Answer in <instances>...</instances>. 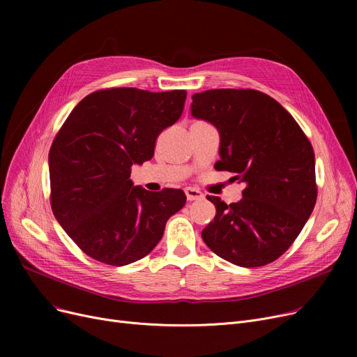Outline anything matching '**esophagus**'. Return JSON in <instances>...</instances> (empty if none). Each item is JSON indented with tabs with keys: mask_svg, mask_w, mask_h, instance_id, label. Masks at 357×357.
Returning <instances> with one entry per match:
<instances>
[{
	"mask_svg": "<svg viewBox=\"0 0 357 357\" xmlns=\"http://www.w3.org/2000/svg\"><path fill=\"white\" fill-rule=\"evenodd\" d=\"M185 195H186V199L188 201H198V199H202L204 195L199 190H195V188H185Z\"/></svg>",
	"mask_w": 357,
	"mask_h": 357,
	"instance_id": "1",
	"label": "esophagus"
}]
</instances>
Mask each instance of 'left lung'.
Masks as SVG:
<instances>
[{
  "label": "left lung",
  "mask_w": 357,
  "mask_h": 357,
  "mask_svg": "<svg viewBox=\"0 0 357 357\" xmlns=\"http://www.w3.org/2000/svg\"><path fill=\"white\" fill-rule=\"evenodd\" d=\"M191 114L220 131L217 171L246 183L238 202L207 197L215 217L202 230V240L233 265L271 264L301 233L317 201L308 137L282 105L256 89L194 93Z\"/></svg>",
  "instance_id": "8db88e82"
}]
</instances>
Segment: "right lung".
<instances>
[{
    "mask_svg": "<svg viewBox=\"0 0 357 357\" xmlns=\"http://www.w3.org/2000/svg\"><path fill=\"white\" fill-rule=\"evenodd\" d=\"M186 91L107 88L72 109L49 152L52 211L93 260L124 266L144 257L183 191L149 192L130 181L131 166L155 155L156 139L183 111Z\"/></svg>",
    "mask_w": 357,
    "mask_h": 357,
    "instance_id": "1",
    "label": "right lung"
}]
</instances>
